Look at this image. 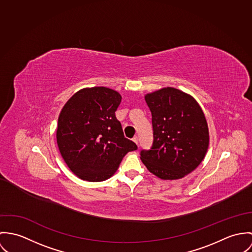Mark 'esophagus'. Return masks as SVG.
<instances>
[{
	"label": "esophagus",
	"instance_id": "obj_1",
	"mask_svg": "<svg viewBox=\"0 0 252 252\" xmlns=\"http://www.w3.org/2000/svg\"><path fill=\"white\" fill-rule=\"evenodd\" d=\"M132 141L136 144V145H138V137L137 136H135V137H133V139H132Z\"/></svg>",
	"mask_w": 252,
	"mask_h": 252
}]
</instances>
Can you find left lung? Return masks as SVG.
I'll return each instance as SVG.
<instances>
[{"instance_id":"8db88e82","label":"left lung","mask_w":252,"mask_h":252,"mask_svg":"<svg viewBox=\"0 0 252 252\" xmlns=\"http://www.w3.org/2000/svg\"><path fill=\"white\" fill-rule=\"evenodd\" d=\"M152 112L154 142L141 151L147 169L161 180L189 175L204 159L210 136L204 112L195 98L173 87L145 94Z\"/></svg>"}]
</instances>
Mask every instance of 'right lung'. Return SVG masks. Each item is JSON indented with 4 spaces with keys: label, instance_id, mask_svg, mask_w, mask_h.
<instances>
[{
    "label": "right lung",
    "instance_id": "obj_1",
    "mask_svg": "<svg viewBox=\"0 0 252 252\" xmlns=\"http://www.w3.org/2000/svg\"><path fill=\"white\" fill-rule=\"evenodd\" d=\"M121 94L106 87L84 88L63 105L58 119L59 151L79 179L102 182L112 177L123 158L137 146L125 138L115 112Z\"/></svg>",
    "mask_w": 252,
    "mask_h": 252
}]
</instances>
